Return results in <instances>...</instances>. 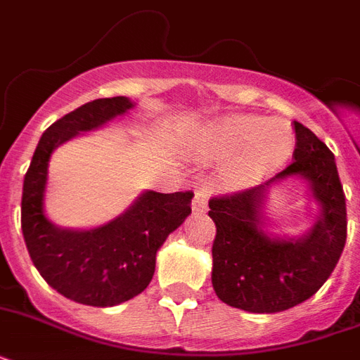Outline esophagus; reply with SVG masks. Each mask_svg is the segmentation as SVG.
<instances>
[{
	"mask_svg": "<svg viewBox=\"0 0 360 360\" xmlns=\"http://www.w3.org/2000/svg\"><path fill=\"white\" fill-rule=\"evenodd\" d=\"M192 211L194 213H205L207 211V194L203 191H198L192 200Z\"/></svg>",
	"mask_w": 360,
	"mask_h": 360,
	"instance_id": "obj_1",
	"label": "esophagus"
}]
</instances>
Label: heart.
<instances>
[{
	"label": "heart",
	"instance_id": "heart-1",
	"mask_svg": "<svg viewBox=\"0 0 360 360\" xmlns=\"http://www.w3.org/2000/svg\"><path fill=\"white\" fill-rule=\"evenodd\" d=\"M200 143L207 157L228 160L222 172L226 186L248 188L271 177L290 160L295 134L282 120L233 114L207 124Z\"/></svg>",
	"mask_w": 360,
	"mask_h": 360
}]
</instances>
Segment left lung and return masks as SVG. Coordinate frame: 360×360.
Instances as JSON below:
<instances>
[{"mask_svg": "<svg viewBox=\"0 0 360 360\" xmlns=\"http://www.w3.org/2000/svg\"><path fill=\"white\" fill-rule=\"evenodd\" d=\"M293 162L273 179L209 202L217 224L211 282L220 301L252 314L301 304L327 282L346 245V198L333 153L312 130L293 123ZM302 180L316 205L313 226L301 236L272 230L268 194L284 180Z\"/></svg>", "mask_w": 360, "mask_h": 360, "instance_id": "left-lung-1", "label": "left lung"}]
</instances>
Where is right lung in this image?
Instances as JSON below:
<instances>
[{"label": "right lung", "instance_id": "add662e5", "mask_svg": "<svg viewBox=\"0 0 360 360\" xmlns=\"http://www.w3.org/2000/svg\"><path fill=\"white\" fill-rule=\"evenodd\" d=\"M134 106L129 97L97 98L63 115L44 130L24 177L22 233L31 262L50 288L87 307H117L140 295L164 240L192 213V192L155 191H143L123 213L91 228H63L44 213L52 153Z\"/></svg>", "mask_w": 360, "mask_h": 360}]
</instances>
